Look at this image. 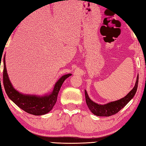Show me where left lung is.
<instances>
[{
    "instance_id": "8db88e82",
    "label": "left lung",
    "mask_w": 146,
    "mask_h": 146,
    "mask_svg": "<svg viewBox=\"0 0 146 146\" xmlns=\"http://www.w3.org/2000/svg\"><path fill=\"white\" fill-rule=\"evenodd\" d=\"M139 82V75H137V79L135 83V86L132 88V90L129 94L125 96L124 97L116 101L111 102L104 105L98 104L95 102H93L87 94V92L85 90L86 103L87 104L89 109L92 112L97 116L100 117H109L117 113L124 107L129 102L131 101L132 98L134 97L136 92L137 90Z\"/></svg>"
}]
</instances>
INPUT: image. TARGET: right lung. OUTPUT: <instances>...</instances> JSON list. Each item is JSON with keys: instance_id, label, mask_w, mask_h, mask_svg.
Returning <instances> with one entry per match:
<instances>
[{"instance_id": "right-lung-1", "label": "right lung", "mask_w": 146, "mask_h": 146, "mask_svg": "<svg viewBox=\"0 0 146 146\" xmlns=\"http://www.w3.org/2000/svg\"><path fill=\"white\" fill-rule=\"evenodd\" d=\"M5 58V54L3 59V63H4L3 83H4L5 91L9 98L22 110L30 114L35 115H42L49 112L56 102L58 93L62 84L64 80L71 76L72 74L69 73L62 76L56 82L53 90L50 93V94H46L42 96L23 94L16 90L12 86L6 69Z\"/></svg>"}]
</instances>
